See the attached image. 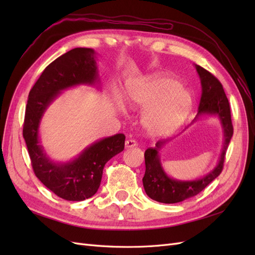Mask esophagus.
<instances>
[{
  "label": "esophagus",
  "instance_id": "34e87169",
  "mask_svg": "<svg viewBox=\"0 0 255 255\" xmlns=\"http://www.w3.org/2000/svg\"><path fill=\"white\" fill-rule=\"evenodd\" d=\"M137 145V142L134 139H128L126 141V148H134Z\"/></svg>",
  "mask_w": 255,
  "mask_h": 255
}]
</instances>
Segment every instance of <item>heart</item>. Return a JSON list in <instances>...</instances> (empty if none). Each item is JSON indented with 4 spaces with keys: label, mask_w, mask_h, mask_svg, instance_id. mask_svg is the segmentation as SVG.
Segmentation results:
<instances>
[{
    "label": "heart",
    "mask_w": 255,
    "mask_h": 255,
    "mask_svg": "<svg viewBox=\"0 0 255 255\" xmlns=\"http://www.w3.org/2000/svg\"><path fill=\"white\" fill-rule=\"evenodd\" d=\"M128 104L145 110L142 127L152 137H163L180 128L192 106L191 92L174 79L153 75L127 87Z\"/></svg>",
    "instance_id": "1"
}]
</instances>
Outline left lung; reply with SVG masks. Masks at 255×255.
<instances>
[{"label":"left lung","instance_id":"left-lung-1","mask_svg":"<svg viewBox=\"0 0 255 255\" xmlns=\"http://www.w3.org/2000/svg\"><path fill=\"white\" fill-rule=\"evenodd\" d=\"M197 72L201 80L202 95L196 119L201 115H215L220 119L225 135V142L218 165L205 176L195 181H179L169 177L161 167L158 151L167 141L156 142L155 148H149L144 152L145 172L142 177L145 194L151 199L161 203H177L200 194L207 185L217 177L223 169L226 153L233 136V125L231 120V110L226 92L217 78L205 70L201 66L196 65ZM195 119V120H196Z\"/></svg>","mask_w":255,"mask_h":255}]
</instances>
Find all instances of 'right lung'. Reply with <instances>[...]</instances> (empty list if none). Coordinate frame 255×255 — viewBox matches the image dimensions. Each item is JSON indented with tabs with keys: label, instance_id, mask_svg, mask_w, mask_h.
I'll use <instances>...</instances> for the list:
<instances>
[{
	"label": "right lung",
	"instance_id": "1",
	"mask_svg": "<svg viewBox=\"0 0 255 255\" xmlns=\"http://www.w3.org/2000/svg\"><path fill=\"white\" fill-rule=\"evenodd\" d=\"M95 54L92 49L75 48L52 61L30 89L25 109L23 137L33 170L45 187L67 201H83L94 196L105 164L125 149V134H116L92 143L71 161L54 163L39 141L40 120L60 91L99 82Z\"/></svg>",
	"mask_w": 255,
	"mask_h": 255
}]
</instances>
